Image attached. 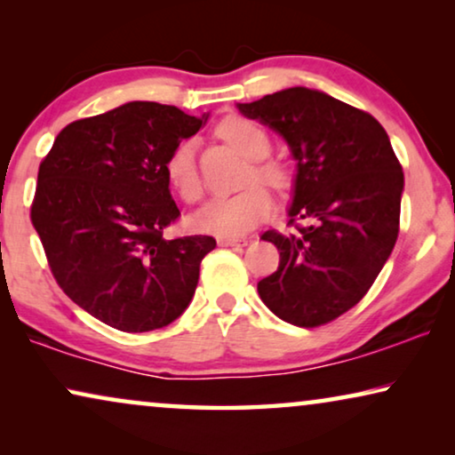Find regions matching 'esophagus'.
Segmentation results:
<instances>
[{
	"mask_svg": "<svg viewBox=\"0 0 455 455\" xmlns=\"http://www.w3.org/2000/svg\"><path fill=\"white\" fill-rule=\"evenodd\" d=\"M220 246H246L248 240L246 238H220L217 240Z\"/></svg>",
	"mask_w": 455,
	"mask_h": 455,
	"instance_id": "esophagus-1",
	"label": "esophagus"
}]
</instances>
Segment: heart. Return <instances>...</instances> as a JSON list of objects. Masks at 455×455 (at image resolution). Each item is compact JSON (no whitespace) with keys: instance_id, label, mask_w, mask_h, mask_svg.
Returning a JSON list of instances; mask_svg holds the SVG:
<instances>
[{"instance_id":"heart-1","label":"heart","mask_w":455,"mask_h":455,"mask_svg":"<svg viewBox=\"0 0 455 455\" xmlns=\"http://www.w3.org/2000/svg\"><path fill=\"white\" fill-rule=\"evenodd\" d=\"M221 139L234 145L248 159L257 164L252 167L251 182L259 180L271 188H283L288 184V172L275 161H263L271 151L269 134L257 122L246 117L232 116L220 124ZM196 145L195 140H182L173 147L170 157L165 161V173L170 184L176 188L186 203H195L203 195V182L196 167ZM271 215V198L265 188L251 186L234 195H217L209 198L195 213V223L203 232L221 235V238H234V235L246 234L259 221Z\"/></svg>"}]
</instances>
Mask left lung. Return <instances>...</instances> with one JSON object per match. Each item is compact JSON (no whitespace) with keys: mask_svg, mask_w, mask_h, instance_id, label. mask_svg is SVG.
<instances>
[{"mask_svg":"<svg viewBox=\"0 0 455 455\" xmlns=\"http://www.w3.org/2000/svg\"><path fill=\"white\" fill-rule=\"evenodd\" d=\"M238 109L288 142L296 161L288 217L304 221L294 234H263L279 267L259 282L260 300L291 325H325L363 300L394 251L400 161L375 117L323 91L291 86Z\"/></svg>","mask_w":455,"mask_h":455,"instance_id":"1","label":"left lung"}]
</instances>
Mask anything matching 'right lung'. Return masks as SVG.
<instances>
[{
    "label": "right lung",
    "instance_id": "add662e5",
    "mask_svg": "<svg viewBox=\"0 0 455 455\" xmlns=\"http://www.w3.org/2000/svg\"><path fill=\"white\" fill-rule=\"evenodd\" d=\"M173 105L130 101L61 130L39 165L30 220L72 302L128 333L188 308L211 235L165 240L180 209L165 161L204 126Z\"/></svg>",
    "mask_w": 455,
    "mask_h": 455
}]
</instances>
